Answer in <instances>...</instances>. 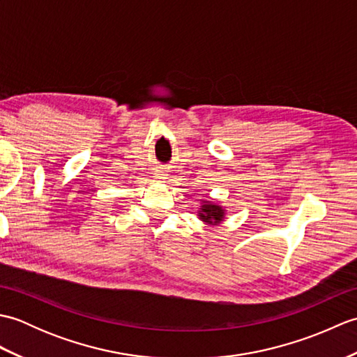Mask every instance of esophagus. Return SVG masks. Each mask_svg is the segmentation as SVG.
<instances>
[{"label": "esophagus", "instance_id": "34e87169", "mask_svg": "<svg viewBox=\"0 0 357 357\" xmlns=\"http://www.w3.org/2000/svg\"><path fill=\"white\" fill-rule=\"evenodd\" d=\"M156 176H158V178H165V176H164V173H162V172H159V173H156Z\"/></svg>", "mask_w": 357, "mask_h": 357}]
</instances>
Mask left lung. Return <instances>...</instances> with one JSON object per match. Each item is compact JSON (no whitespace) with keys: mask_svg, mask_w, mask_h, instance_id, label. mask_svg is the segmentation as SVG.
I'll list each match as a JSON object with an SVG mask.
<instances>
[{"mask_svg":"<svg viewBox=\"0 0 357 357\" xmlns=\"http://www.w3.org/2000/svg\"><path fill=\"white\" fill-rule=\"evenodd\" d=\"M199 216H201V219H204V221L210 222V224L219 222V221H222L224 210L219 206H213V204H206V206H202Z\"/></svg>","mask_w":357,"mask_h":357,"instance_id":"8db88e82","label":"left lung"}]
</instances>
